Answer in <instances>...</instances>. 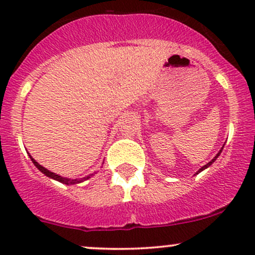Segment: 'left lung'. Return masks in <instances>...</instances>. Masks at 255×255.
<instances>
[{
  "label": "left lung",
  "mask_w": 255,
  "mask_h": 255,
  "mask_svg": "<svg viewBox=\"0 0 255 255\" xmlns=\"http://www.w3.org/2000/svg\"><path fill=\"white\" fill-rule=\"evenodd\" d=\"M222 150H223V147H222ZM222 150H221V151H219L217 154H216V157H215V158H213V159L211 160V162H209V163H207V164H206V165H204V166H203V168H201V169H199V170H198V172H197V174H199V172H200V171H203V170H205V169H206V168H209V166H210V165H211V164H212V163H213V162H215V160H216V159H217V158H218V156H219V154H221V152H222Z\"/></svg>",
  "instance_id": "8db88e82"
}]
</instances>
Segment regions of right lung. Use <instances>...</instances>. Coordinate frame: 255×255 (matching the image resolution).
I'll return each mask as SVG.
<instances>
[{
    "instance_id": "1",
    "label": "right lung",
    "mask_w": 255,
    "mask_h": 255,
    "mask_svg": "<svg viewBox=\"0 0 255 255\" xmlns=\"http://www.w3.org/2000/svg\"><path fill=\"white\" fill-rule=\"evenodd\" d=\"M30 158H31V160L32 162H33V164L37 166L38 169H39L40 171L43 172L44 175H45V176H48V177H50V178H54V180H56V181H58V182H61V183H64V184H75V183H80V182H83V181H85V180H87V178H90L91 176H92V175H89V176H86V177H83V178H75V180H72V178H66V177H62V176H60V175H56L55 174V172H51V171H49L48 169H45L44 168V166H42L39 164V163H37L36 160L33 159V158H32L31 156H30Z\"/></svg>"
}]
</instances>
